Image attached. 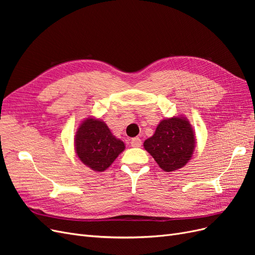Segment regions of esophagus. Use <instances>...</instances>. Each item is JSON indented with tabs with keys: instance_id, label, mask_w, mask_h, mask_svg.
I'll use <instances>...</instances> for the list:
<instances>
[{
	"instance_id": "obj_1",
	"label": "esophagus",
	"mask_w": 255,
	"mask_h": 255,
	"mask_svg": "<svg viewBox=\"0 0 255 255\" xmlns=\"http://www.w3.org/2000/svg\"><path fill=\"white\" fill-rule=\"evenodd\" d=\"M141 139L139 137H134L130 139V144H132V146H135V148H139V146H141Z\"/></svg>"
}]
</instances>
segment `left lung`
I'll use <instances>...</instances> for the list:
<instances>
[{"instance_id": "obj_1", "label": "left lung", "mask_w": 255, "mask_h": 255, "mask_svg": "<svg viewBox=\"0 0 255 255\" xmlns=\"http://www.w3.org/2000/svg\"><path fill=\"white\" fill-rule=\"evenodd\" d=\"M144 149L166 172L184 167L195 151V132L189 121L182 116L164 119L155 133L143 142Z\"/></svg>"}]
</instances>
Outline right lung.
I'll return each mask as SVG.
<instances>
[{"instance_id": "1", "label": "right lung", "mask_w": 255, "mask_h": 255, "mask_svg": "<svg viewBox=\"0 0 255 255\" xmlns=\"http://www.w3.org/2000/svg\"><path fill=\"white\" fill-rule=\"evenodd\" d=\"M74 146L83 164L95 171H104L125 150V142L116 138L106 123L95 118L84 120L78 128Z\"/></svg>"}]
</instances>
